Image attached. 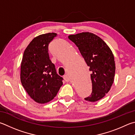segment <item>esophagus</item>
I'll list each match as a JSON object with an SVG mask.
<instances>
[{
	"label": "esophagus",
	"instance_id": "34e87169",
	"mask_svg": "<svg viewBox=\"0 0 135 135\" xmlns=\"http://www.w3.org/2000/svg\"><path fill=\"white\" fill-rule=\"evenodd\" d=\"M64 80L66 81H70V77L67 74L64 75Z\"/></svg>",
	"mask_w": 135,
	"mask_h": 135
}]
</instances>
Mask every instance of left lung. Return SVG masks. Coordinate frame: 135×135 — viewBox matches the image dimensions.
Returning <instances> with one entry per match:
<instances>
[{"label":"left lung","instance_id":"1","mask_svg":"<svg viewBox=\"0 0 135 135\" xmlns=\"http://www.w3.org/2000/svg\"><path fill=\"white\" fill-rule=\"evenodd\" d=\"M68 38L77 45L91 71L92 93L85 100L99 101L110 91L113 83L116 67L112 51L102 39L93 33L70 35Z\"/></svg>","mask_w":135,"mask_h":135}]
</instances>
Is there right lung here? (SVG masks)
<instances>
[{"label": "right lung", "instance_id": "1", "mask_svg": "<svg viewBox=\"0 0 135 135\" xmlns=\"http://www.w3.org/2000/svg\"><path fill=\"white\" fill-rule=\"evenodd\" d=\"M57 35L47 33L36 36L27 46L22 60V84L31 99L40 104L53 100L63 84L48 54L49 44Z\"/></svg>", "mask_w": 135, "mask_h": 135}]
</instances>
